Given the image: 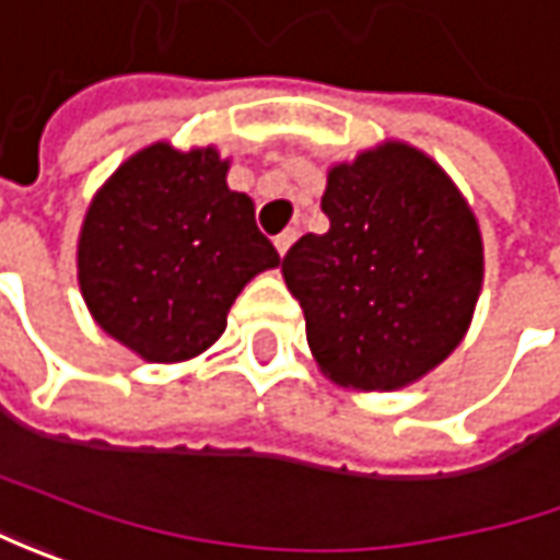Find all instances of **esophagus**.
<instances>
[{
  "mask_svg": "<svg viewBox=\"0 0 560 560\" xmlns=\"http://www.w3.org/2000/svg\"><path fill=\"white\" fill-rule=\"evenodd\" d=\"M294 238H298V232H294V229H284L281 235H276V250H279L281 257L288 254V247L294 244Z\"/></svg>",
  "mask_w": 560,
  "mask_h": 560,
  "instance_id": "obj_1",
  "label": "esophagus"
}]
</instances>
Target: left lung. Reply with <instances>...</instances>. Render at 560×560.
Returning a JSON list of instances; mask_svg holds the SVG:
<instances>
[{
  "instance_id": "left-lung-1",
  "label": "left lung",
  "mask_w": 560,
  "mask_h": 560,
  "mask_svg": "<svg viewBox=\"0 0 560 560\" xmlns=\"http://www.w3.org/2000/svg\"><path fill=\"white\" fill-rule=\"evenodd\" d=\"M325 235L281 260L322 372L362 390L406 387L453 353L483 281L480 229L440 166L409 145L328 173Z\"/></svg>"
}]
</instances>
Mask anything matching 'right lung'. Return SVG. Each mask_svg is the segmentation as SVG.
<instances>
[{
	"label": "right lung",
	"mask_w": 560,
	"mask_h": 560,
	"mask_svg": "<svg viewBox=\"0 0 560 560\" xmlns=\"http://www.w3.org/2000/svg\"><path fill=\"white\" fill-rule=\"evenodd\" d=\"M225 170L213 148L151 145L89 207L80 291L107 335L142 359L198 357L225 331L244 284L279 266L254 201L225 185Z\"/></svg>",
	"instance_id": "1"
}]
</instances>
